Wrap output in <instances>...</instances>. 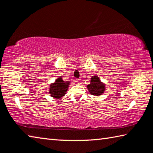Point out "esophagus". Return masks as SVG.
Instances as JSON below:
<instances>
[{"label": "esophagus", "instance_id": "esophagus-1", "mask_svg": "<svg viewBox=\"0 0 153 153\" xmlns=\"http://www.w3.org/2000/svg\"><path fill=\"white\" fill-rule=\"evenodd\" d=\"M76 82L77 83V84H81V79H76Z\"/></svg>", "mask_w": 153, "mask_h": 153}]
</instances>
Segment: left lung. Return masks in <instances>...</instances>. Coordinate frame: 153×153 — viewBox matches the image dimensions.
<instances>
[{
  "label": "left lung",
  "mask_w": 153,
  "mask_h": 153,
  "mask_svg": "<svg viewBox=\"0 0 153 153\" xmlns=\"http://www.w3.org/2000/svg\"><path fill=\"white\" fill-rule=\"evenodd\" d=\"M90 93L94 96H100L103 94L105 90V84L100 82L97 76H93L90 80V84L87 86Z\"/></svg>",
  "instance_id": "left-lung-1"
}]
</instances>
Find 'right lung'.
Wrapping results in <instances>:
<instances>
[{"instance_id":"right-lung-1","label":"right lung","mask_w":153,"mask_h":153,"mask_svg":"<svg viewBox=\"0 0 153 153\" xmlns=\"http://www.w3.org/2000/svg\"><path fill=\"white\" fill-rule=\"evenodd\" d=\"M69 84V82L63 81L61 76L59 77L55 82L49 86V93L52 97L56 99L61 98L66 94Z\"/></svg>"}]
</instances>
